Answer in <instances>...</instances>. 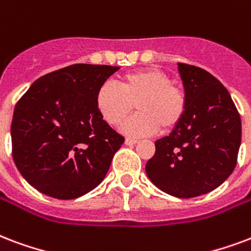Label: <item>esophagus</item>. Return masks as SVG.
<instances>
[{
    "label": "esophagus",
    "mask_w": 251,
    "mask_h": 251,
    "mask_svg": "<svg viewBox=\"0 0 251 251\" xmlns=\"http://www.w3.org/2000/svg\"><path fill=\"white\" fill-rule=\"evenodd\" d=\"M137 142H138V140H135V138H126L125 140V144L129 145V146H130V145H135Z\"/></svg>",
    "instance_id": "esophagus-1"
}]
</instances>
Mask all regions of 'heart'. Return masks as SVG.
Returning <instances> with one entry per match:
<instances>
[{
	"mask_svg": "<svg viewBox=\"0 0 251 251\" xmlns=\"http://www.w3.org/2000/svg\"><path fill=\"white\" fill-rule=\"evenodd\" d=\"M135 107L137 113L124 126L131 135H150L173 130L187 111L185 89L170 81L159 69H140L118 78V86L103 82L96 92V107L110 126L121 125Z\"/></svg>",
	"mask_w": 251,
	"mask_h": 251,
	"instance_id": "obj_1",
	"label": "heart"
}]
</instances>
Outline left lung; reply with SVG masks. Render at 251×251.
<instances>
[{"instance_id": "8db88e82", "label": "left lung", "mask_w": 251, "mask_h": 251, "mask_svg": "<svg viewBox=\"0 0 251 251\" xmlns=\"http://www.w3.org/2000/svg\"><path fill=\"white\" fill-rule=\"evenodd\" d=\"M187 96L182 122L155 141L146 174L162 192L193 198L214 190L234 170L241 116L227 89L198 66L178 62Z\"/></svg>"}]
</instances>
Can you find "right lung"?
<instances>
[{"label": "right lung", "instance_id": "1", "mask_svg": "<svg viewBox=\"0 0 251 251\" xmlns=\"http://www.w3.org/2000/svg\"><path fill=\"white\" fill-rule=\"evenodd\" d=\"M118 66L75 64L42 75L14 107L12 154L22 177L57 200L102 182L125 138L102 120L96 92Z\"/></svg>", "mask_w": 251, "mask_h": 251}]
</instances>
